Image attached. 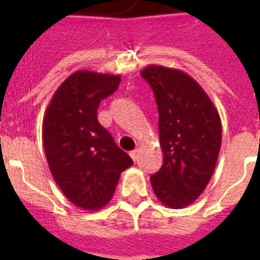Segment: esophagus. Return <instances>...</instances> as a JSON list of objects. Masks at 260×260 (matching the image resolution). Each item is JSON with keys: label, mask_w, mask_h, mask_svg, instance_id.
I'll return each instance as SVG.
<instances>
[{"label": "esophagus", "mask_w": 260, "mask_h": 260, "mask_svg": "<svg viewBox=\"0 0 260 260\" xmlns=\"http://www.w3.org/2000/svg\"><path fill=\"white\" fill-rule=\"evenodd\" d=\"M139 152H140V150H138V148L134 151H131V158H132V160H134V162H138Z\"/></svg>", "instance_id": "34e87169"}]
</instances>
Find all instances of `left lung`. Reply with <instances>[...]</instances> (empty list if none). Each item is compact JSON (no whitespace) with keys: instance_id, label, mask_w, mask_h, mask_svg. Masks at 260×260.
Instances as JSON below:
<instances>
[{"instance_id":"obj_1","label":"left lung","mask_w":260,"mask_h":260,"mask_svg":"<svg viewBox=\"0 0 260 260\" xmlns=\"http://www.w3.org/2000/svg\"><path fill=\"white\" fill-rule=\"evenodd\" d=\"M159 112L160 170L151 175L163 205L182 209L209 183L221 147V120L197 81L177 69L150 64L142 70Z\"/></svg>"}]
</instances>
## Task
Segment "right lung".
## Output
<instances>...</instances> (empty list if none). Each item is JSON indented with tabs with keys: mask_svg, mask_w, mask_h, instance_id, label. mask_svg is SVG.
<instances>
[{
	"mask_svg": "<svg viewBox=\"0 0 260 260\" xmlns=\"http://www.w3.org/2000/svg\"><path fill=\"white\" fill-rule=\"evenodd\" d=\"M120 81V75L75 71L44 113L43 144L50 171L62 193L82 209L106 205L120 174L134 163L97 120L100 102L116 91Z\"/></svg>",
	"mask_w": 260,
	"mask_h": 260,
	"instance_id": "add662e5",
	"label": "right lung"
}]
</instances>
